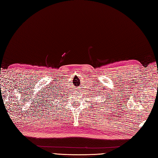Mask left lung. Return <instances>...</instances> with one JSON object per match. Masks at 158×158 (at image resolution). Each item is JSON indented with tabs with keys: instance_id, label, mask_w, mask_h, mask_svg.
Instances as JSON below:
<instances>
[{
	"instance_id": "1",
	"label": "left lung",
	"mask_w": 158,
	"mask_h": 158,
	"mask_svg": "<svg viewBox=\"0 0 158 158\" xmlns=\"http://www.w3.org/2000/svg\"><path fill=\"white\" fill-rule=\"evenodd\" d=\"M107 103H109V101H107ZM108 104V103H107Z\"/></svg>"
}]
</instances>
